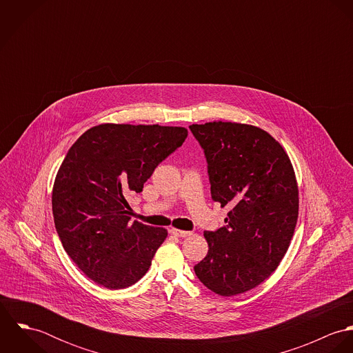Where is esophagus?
<instances>
[{
  "label": "esophagus",
  "instance_id": "esophagus-1",
  "mask_svg": "<svg viewBox=\"0 0 353 353\" xmlns=\"http://www.w3.org/2000/svg\"><path fill=\"white\" fill-rule=\"evenodd\" d=\"M170 234H172L175 236H179V238H188V236L193 235V232H190V231H181V230H176V228H171Z\"/></svg>",
  "mask_w": 353,
  "mask_h": 353
}]
</instances>
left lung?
I'll return each instance as SVG.
<instances>
[{
	"label": "left lung",
	"instance_id": "left-lung-1",
	"mask_svg": "<svg viewBox=\"0 0 353 353\" xmlns=\"http://www.w3.org/2000/svg\"><path fill=\"white\" fill-rule=\"evenodd\" d=\"M190 130L206 156L212 199L230 208L225 227L205 231L209 250L194 272L212 292L239 295L269 279L291 245L299 216L294 165L261 128L213 121Z\"/></svg>",
	"mask_w": 353,
	"mask_h": 353
}]
</instances>
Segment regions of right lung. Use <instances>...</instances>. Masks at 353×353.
Wrapping results in <instances>:
<instances>
[{"instance_id":"add662e5","label":"right lung","mask_w":353,"mask_h":353,"mask_svg":"<svg viewBox=\"0 0 353 353\" xmlns=\"http://www.w3.org/2000/svg\"><path fill=\"white\" fill-rule=\"evenodd\" d=\"M186 137L181 126L101 123L66 153L51 194L55 230L72 261L101 287L128 288L148 272L168 232L130 223L126 199Z\"/></svg>"}]
</instances>
